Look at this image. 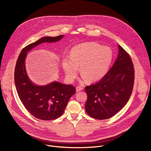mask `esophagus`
<instances>
[{"label":"esophagus","instance_id":"esophagus-1","mask_svg":"<svg viewBox=\"0 0 151 151\" xmlns=\"http://www.w3.org/2000/svg\"><path fill=\"white\" fill-rule=\"evenodd\" d=\"M82 89H83V88L81 87V86H76V90L77 92L81 91Z\"/></svg>","mask_w":151,"mask_h":151}]
</instances>
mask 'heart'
I'll return each mask as SVG.
<instances>
[{"label":"heart","instance_id":"heart-1","mask_svg":"<svg viewBox=\"0 0 151 151\" xmlns=\"http://www.w3.org/2000/svg\"><path fill=\"white\" fill-rule=\"evenodd\" d=\"M112 50L95 42L78 44L72 49L70 57L63 62L67 78L74 80L81 66L83 81L93 82L101 79L109 72L113 60Z\"/></svg>","mask_w":151,"mask_h":151}]
</instances>
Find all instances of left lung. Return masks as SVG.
<instances>
[{
  "label": "left lung",
  "mask_w": 151,
  "mask_h": 151,
  "mask_svg": "<svg viewBox=\"0 0 151 151\" xmlns=\"http://www.w3.org/2000/svg\"><path fill=\"white\" fill-rule=\"evenodd\" d=\"M119 55L112 68L98 82L86 86L85 111L91 117L111 118L126 104L131 96L134 70L129 53L120 45Z\"/></svg>",
  "instance_id": "obj_1"
}]
</instances>
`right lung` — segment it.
Returning <instances> with one entry per match:
<instances>
[{
    "instance_id": "right-lung-1",
    "label": "right lung",
    "mask_w": 151,
    "mask_h": 151,
    "mask_svg": "<svg viewBox=\"0 0 151 151\" xmlns=\"http://www.w3.org/2000/svg\"><path fill=\"white\" fill-rule=\"evenodd\" d=\"M63 35L45 37L25 47L20 53L15 69V83L21 101L34 117L42 120H52L64 113L70 97L75 93V86L53 82L45 86H37L27 76L25 60L28 51L44 42H56Z\"/></svg>"
}]
</instances>
